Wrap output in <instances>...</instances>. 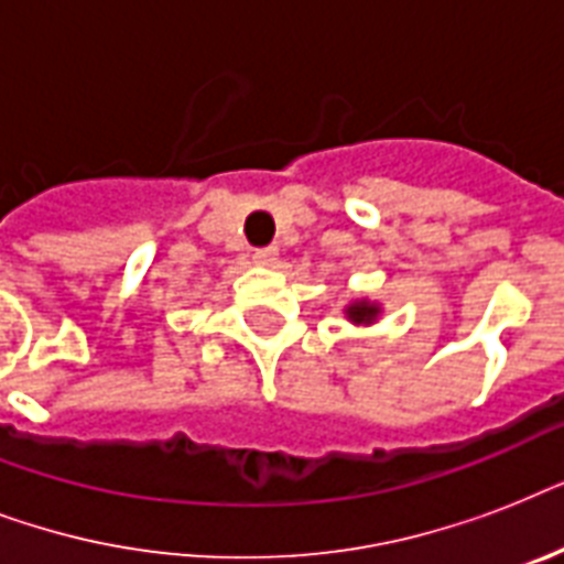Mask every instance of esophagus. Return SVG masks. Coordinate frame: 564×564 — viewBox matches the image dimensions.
Listing matches in <instances>:
<instances>
[{
    "instance_id": "34e87169",
    "label": "esophagus",
    "mask_w": 564,
    "mask_h": 564,
    "mask_svg": "<svg viewBox=\"0 0 564 564\" xmlns=\"http://www.w3.org/2000/svg\"><path fill=\"white\" fill-rule=\"evenodd\" d=\"M274 260H278V251H274V248H257L254 251L257 265H272Z\"/></svg>"
}]
</instances>
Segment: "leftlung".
<instances>
[{"label":"left lung","mask_w":564,"mask_h":564,"mask_svg":"<svg viewBox=\"0 0 564 564\" xmlns=\"http://www.w3.org/2000/svg\"><path fill=\"white\" fill-rule=\"evenodd\" d=\"M375 316H377V307H369L366 301H360V304L348 307V318H351V322H357V325H369V322H375Z\"/></svg>","instance_id":"left-lung-1"}]
</instances>
